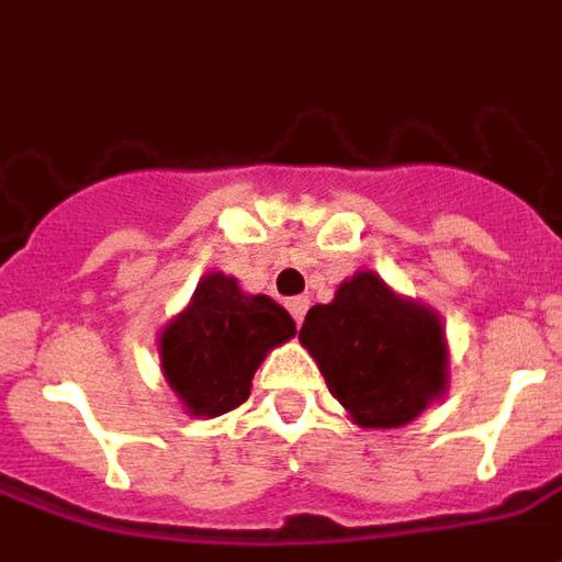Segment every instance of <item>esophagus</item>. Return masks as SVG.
Returning <instances> with one entry per match:
<instances>
[{
  "mask_svg": "<svg viewBox=\"0 0 562 562\" xmlns=\"http://www.w3.org/2000/svg\"><path fill=\"white\" fill-rule=\"evenodd\" d=\"M285 306H289V313H292L294 322L301 325L306 316V310H310V301H306V297H289V304Z\"/></svg>",
  "mask_w": 562,
  "mask_h": 562,
  "instance_id": "esophagus-1",
  "label": "esophagus"
}]
</instances>
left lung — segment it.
<instances>
[{
  "instance_id": "1",
  "label": "left lung",
  "mask_w": 562,
  "mask_h": 562,
  "mask_svg": "<svg viewBox=\"0 0 562 562\" xmlns=\"http://www.w3.org/2000/svg\"><path fill=\"white\" fill-rule=\"evenodd\" d=\"M297 340L361 427H401L446 389L439 318L397 297L373 270L342 282L330 304L313 306Z\"/></svg>"
}]
</instances>
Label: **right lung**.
Returning a JSON list of instances; mask_svg holds the SVG:
<instances>
[{
  "mask_svg": "<svg viewBox=\"0 0 562 562\" xmlns=\"http://www.w3.org/2000/svg\"><path fill=\"white\" fill-rule=\"evenodd\" d=\"M294 337L292 316L265 294L210 273L161 334V370L192 415H222L249 397L265 355Z\"/></svg>",
  "mask_w": 562,
  "mask_h": 562,
  "instance_id": "1",
  "label": "right lung"
}]
</instances>
